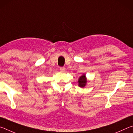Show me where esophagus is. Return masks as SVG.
I'll return each mask as SVG.
<instances>
[{
  "label": "esophagus",
  "mask_w": 133,
  "mask_h": 133,
  "mask_svg": "<svg viewBox=\"0 0 133 133\" xmlns=\"http://www.w3.org/2000/svg\"><path fill=\"white\" fill-rule=\"evenodd\" d=\"M60 71H61L62 72H64L65 70H66V69H65L64 67H60Z\"/></svg>",
  "instance_id": "34e87169"
}]
</instances>
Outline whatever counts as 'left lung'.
Here are the masks:
<instances>
[{
	"label": "left lung",
	"mask_w": 133,
	"mask_h": 133,
	"mask_svg": "<svg viewBox=\"0 0 133 133\" xmlns=\"http://www.w3.org/2000/svg\"><path fill=\"white\" fill-rule=\"evenodd\" d=\"M87 82V80L86 76H85V74H83V75L82 76H80L79 78H78V85L80 87L83 88V87H84L85 85H86Z\"/></svg>",
	"instance_id": "8db88e82"
}]
</instances>
